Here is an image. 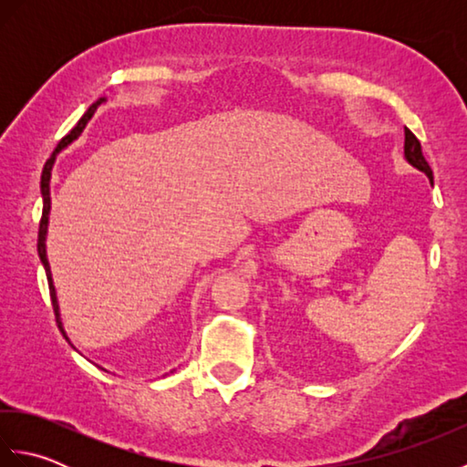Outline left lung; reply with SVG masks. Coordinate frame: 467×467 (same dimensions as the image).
<instances>
[{
    "label": "left lung",
    "instance_id": "8db88e82",
    "mask_svg": "<svg viewBox=\"0 0 467 467\" xmlns=\"http://www.w3.org/2000/svg\"><path fill=\"white\" fill-rule=\"evenodd\" d=\"M403 154H405V161H408L411 166L418 168V171L428 174L430 181H433V174H431V168L428 164V161L423 158V152H421V144L418 138H415V134L411 130H408L405 128V144H403Z\"/></svg>",
    "mask_w": 467,
    "mask_h": 467
}]
</instances>
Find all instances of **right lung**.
<instances>
[{"label":"right lung","instance_id":"1","mask_svg":"<svg viewBox=\"0 0 467 467\" xmlns=\"http://www.w3.org/2000/svg\"><path fill=\"white\" fill-rule=\"evenodd\" d=\"M102 102H106V98H98V100L88 108L86 114L80 118V122H78L72 132H69L67 136H64L62 140L57 142L54 154L47 158V162L44 164V171H42V184H39V188H42V198H44V208H42V221H39V233H37V254H39V261H42L44 269H46V276H47V285H49V296H52V305H54V313H56V321H57V327L59 331L64 333V337L67 339V335L64 331V323H62V317H59V305H57V296H56V286H54V279H52V271H49V263H47V254H46V234H47V223H49V208H52V198H49V181H52V168H54V162H56V154H59L64 150V148H67L69 144H72L74 140H78V136H80L84 132V128L88 124V120L94 116V112L98 110V106H100ZM69 343V339H67ZM72 345V343H69ZM74 347V345H72Z\"/></svg>","mask_w":467,"mask_h":467}]
</instances>
